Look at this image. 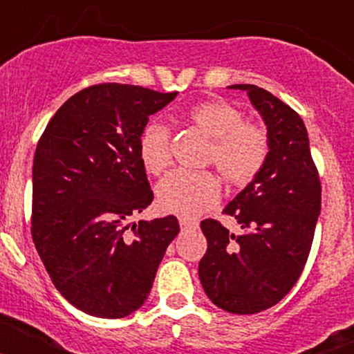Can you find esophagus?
Returning <instances> with one entry per match:
<instances>
[{
  "mask_svg": "<svg viewBox=\"0 0 354 354\" xmlns=\"http://www.w3.org/2000/svg\"><path fill=\"white\" fill-rule=\"evenodd\" d=\"M179 225H180V228H183V230H187V228H195L196 225V221L195 220H189V218H179Z\"/></svg>",
  "mask_w": 354,
  "mask_h": 354,
  "instance_id": "34e87169",
  "label": "esophagus"
}]
</instances>
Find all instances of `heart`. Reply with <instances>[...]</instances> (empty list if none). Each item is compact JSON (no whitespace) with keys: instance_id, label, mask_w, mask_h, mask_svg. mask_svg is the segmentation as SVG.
<instances>
[{"instance_id":"obj_1","label":"heart","mask_w":354,"mask_h":354,"mask_svg":"<svg viewBox=\"0 0 354 354\" xmlns=\"http://www.w3.org/2000/svg\"><path fill=\"white\" fill-rule=\"evenodd\" d=\"M187 120L211 140L207 161L214 162L225 180L248 184L268 158L266 133L245 124L243 113L225 101H205L187 111ZM142 165L150 174H161L170 162V133L162 124H149L138 142ZM220 198V183L209 171H171L156 187V200L162 212L195 218Z\"/></svg>"}]
</instances>
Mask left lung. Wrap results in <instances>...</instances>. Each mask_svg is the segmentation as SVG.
I'll return each mask as SVG.
<instances>
[{
  "label": "left lung",
  "instance_id": "obj_1",
  "mask_svg": "<svg viewBox=\"0 0 354 354\" xmlns=\"http://www.w3.org/2000/svg\"><path fill=\"white\" fill-rule=\"evenodd\" d=\"M228 88L246 92L264 120L268 158L223 209L241 225V236L214 220L200 223L207 252L198 277L216 306L245 315L277 305L298 282L321 214V183L301 117L255 84Z\"/></svg>",
  "mask_w": 354,
  "mask_h": 354
}]
</instances>
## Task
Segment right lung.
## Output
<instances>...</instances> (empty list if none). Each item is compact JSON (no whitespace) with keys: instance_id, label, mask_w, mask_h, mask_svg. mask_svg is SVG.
Returning a JSON list of instances; mask_svg holds the SVG:
<instances>
[{"instance_id":"obj_1","label":"right lung","mask_w":354,"mask_h":354,"mask_svg":"<svg viewBox=\"0 0 354 354\" xmlns=\"http://www.w3.org/2000/svg\"><path fill=\"white\" fill-rule=\"evenodd\" d=\"M175 97L134 84L88 86L64 102L37 145L31 236L56 289L84 314L138 310L179 234L171 214L131 221L154 198L140 136Z\"/></svg>"}]
</instances>
